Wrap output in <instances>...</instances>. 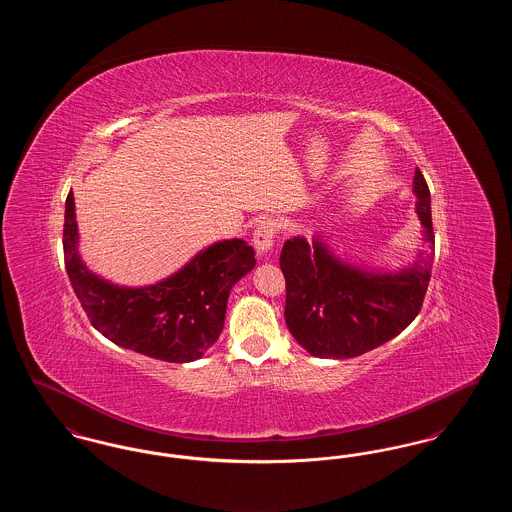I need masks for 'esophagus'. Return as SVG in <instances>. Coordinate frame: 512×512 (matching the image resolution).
<instances>
[{
	"label": "esophagus",
	"instance_id": "esophagus-1",
	"mask_svg": "<svg viewBox=\"0 0 512 512\" xmlns=\"http://www.w3.org/2000/svg\"><path fill=\"white\" fill-rule=\"evenodd\" d=\"M276 234H278L276 220L263 219L257 224V228L253 232V245L259 255H267L268 251L274 247Z\"/></svg>",
	"mask_w": 512,
	"mask_h": 512
}]
</instances>
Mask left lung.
I'll use <instances>...</instances> for the list:
<instances>
[{
	"mask_svg": "<svg viewBox=\"0 0 512 512\" xmlns=\"http://www.w3.org/2000/svg\"><path fill=\"white\" fill-rule=\"evenodd\" d=\"M414 194L426 251L411 267L378 274L343 263L318 240L284 244V317L305 351L322 359L359 357L401 334L420 313L434 263L430 190L420 169L414 171Z\"/></svg>",
	"mask_w": 512,
	"mask_h": 512,
	"instance_id": "left-lung-1",
	"label": "left lung"
}]
</instances>
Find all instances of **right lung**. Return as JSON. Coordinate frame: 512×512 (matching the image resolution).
Segmentation results:
<instances>
[{
  "label": "right lung",
  "mask_w": 512,
  "mask_h": 512,
  "mask_svg": "<svg viewBox=\"0 0 512 512\" xmlns=\"http://www.w3.org/2000/svg\"><path fill=\"white\" fill-rule=\"evenodd\" d=\"M73 192L65 203L63 251L74 293L92 326L107 340L167 363H190L219 340L232 286L255 267L244 240L209 245L167 280L121 288L80 261Z\"/></svg>",
  "instance_id": "1"
}]
</instances>
